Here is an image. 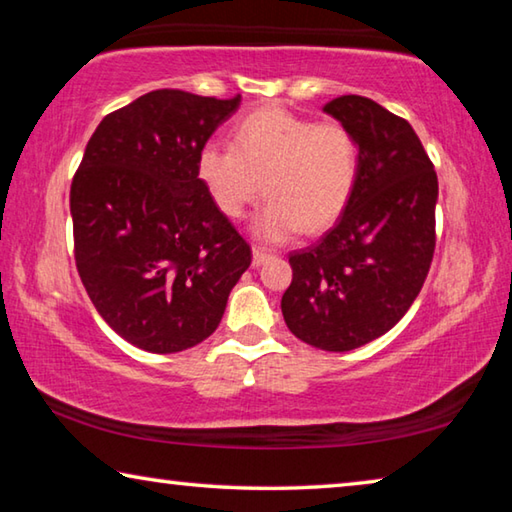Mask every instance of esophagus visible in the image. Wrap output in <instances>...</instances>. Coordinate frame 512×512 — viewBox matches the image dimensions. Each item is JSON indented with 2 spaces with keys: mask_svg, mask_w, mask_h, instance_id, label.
Wrapping results in <instances>:
<instances>
[{
  "mask_svg": "<svg viewBox=\"0 0 512 512\" xmlns=\"http://www.w3.org/2000/svg\"><path fill=\"white\" fill-rule=\"evenodd\" d=\"M273 255L268 253V250H264V248H253V266H262L264 262H268V259H271Z\"/></svg>",
  "mask_w": 512,
  "mask_h": 512,
  "instance_id": "1",
  "label": "esophagus"
}]
</instances>
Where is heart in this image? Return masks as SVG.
<instances>
[{
  "instance_id": "b5f03b06",
  "label": "heart",
  "mask_w": 512,
  "mask_h": 512,
  "mask_svg": "<svg viewBox=\"0 0 512 512\" xmlns=\"http://www.w3.org/2000/svg\"><path fill=\"white\" fill-rule=\"evenodd\" d=\"M196 173L228 219H241L264 187L268 201L253 230L277 244L300 230H325L345 212L359 178V144L339 121L316 124L264 108L239 121L232 146L203 144Z\"/></svg>"
}]
</instances>
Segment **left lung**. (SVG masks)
Wrapping results in <instances>:
<instances>
[{"label": "left lung", "mask_w": 512, "mask_h": 512, "mask_svg": "<svg viewBox=\"0 0 512 512\" xmlns=\"http://www.w3.org/2000/svg\"><path fill=\"white\" fill-rule=\"evenodd\" d=\"M359 144V178L334 228L293 250L282 316L293 336L325 352L379 339L409 311L436 246L438 176L402 117L345 94L323 108Z\"/></svg>", "instance_id": "8db88e82"}]
</instances>
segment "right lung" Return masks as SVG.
Wrapping results in <instances>:
<instances>
[{"label": "right lung", "mask_w": 512, "mask_h": 512, "mask_svg": "<svg viewBox=\"0 0 512 512\" xmlns=\"http://www.w3.org/2000/svg\"><path fill=\"white\" fill-rule=\"evenodd\" d=\"M241 106L155 90L103 117L72 180L81 282L135 348L173 354L219 327L250 246L196 173L201 146Z\"/></svg>", "instance_id": "right-lung-1"}]
</instances>
